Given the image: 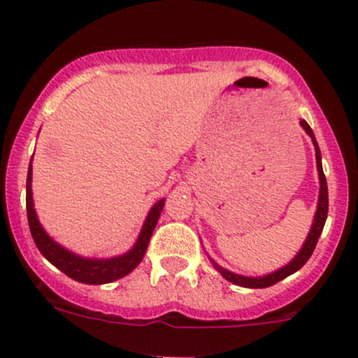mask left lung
<instances>
[{
    "label": "left lung",
    "mask_w": 358,
    "mask_h": 358,
    "mask_svg": "<svg viewBox=\"0 0 358 358\" xmlns=\"http://www.w3.org/2000/svg\"><path fill=\"white\" fill-rule=\"evenodd\" d=\"M300 127L306 130V134L312 138V144H314L315 163H317V173H319V187H321V189H319L317 209H315L314 221H312L310 231H308L306 242H303V245L299 250V254H296L295 257H293L287 266H283V268L274 271V273L264 274V276H254V278H252V276H242V274H235V273H231V271L221 268L217 262H214L213 259H210V262H213L214 268L217 269V273H221V276H223L224 280L231 281L233 285H238V287H243V288H268V287H273V285H276L278 281L285 280V278L289 276V274L296 273V271L302 268V266L306 264L308 259H310L312 252H314L315 245H317V240H319V236H321L322 228H324L326 217H328V206H329V202H328V183H326L324 171H322L321 150H319V145H317V141H315L314 131H312L310 127H308V123L306 122V120H300Z\"/></svg>",
    "instance_id": "1"
}]
</instances>
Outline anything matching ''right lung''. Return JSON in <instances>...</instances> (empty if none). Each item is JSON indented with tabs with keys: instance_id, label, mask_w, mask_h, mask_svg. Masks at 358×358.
Wrapping results in <instances>:
<instances>
[{
	"instance_id": "1",
	"label": "right lung",
	"mask_w": 358,
	"mask_h": 358,
	"mask_svg": "<svg viewBox=\"0 0 358 358\" xmlns=\"http://www.w3.org/2000/svg\"><path fill=\"white\" fill-rule=\"evenodd\" d=\"M163 208L164 199L157 201L156 204L150 208L137 242H135L134 247H131L129 252H125L123 255H116V257L110 259L82 257V255L73 254L69 248L62 247L58 242H55V240L48 235L46 229L43 228V224L39 223V220H37L32 199V159H30L27 173V217L32 238L34 242H36L37 248H39L41 254H43L55 268H58L62 273H65L66 276L78 281V283L104 285L130 274L131 271L141 264L142 259H144L145 250H148L149 245V240L150 236H152V231L154 228H156L157 220H159Z\"/></svg>"
}]
</instances>
